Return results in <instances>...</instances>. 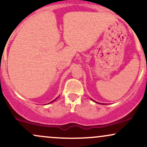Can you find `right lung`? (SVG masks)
Segmentation results:
<instances>
[{
  "instance_id": "1",
  "label": "right lung",
  "mask_w": 147,
  "mask_h": 147,
  "mask_svg": "<svg viewBox=\"0 0 147 147\" xmlns=\"http://www.w3.org/2000/svg\"><path fill=\"white\" fill-rule=\"evenodd\" d=\"M57 98H55V100H53V101H51V102H53V101H55V100L57 99ZM49 103H50V102H49Z\"/></svg>"
}]
</instances>
